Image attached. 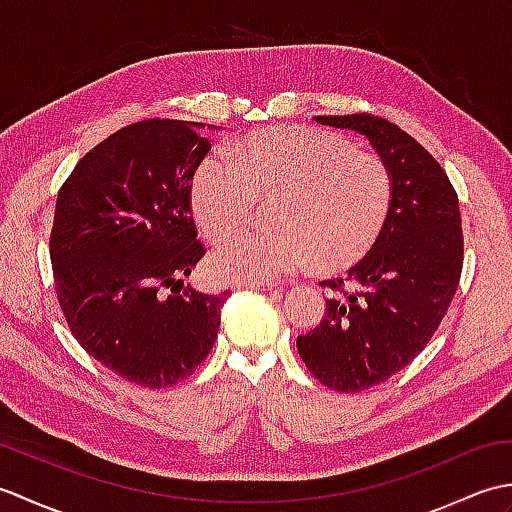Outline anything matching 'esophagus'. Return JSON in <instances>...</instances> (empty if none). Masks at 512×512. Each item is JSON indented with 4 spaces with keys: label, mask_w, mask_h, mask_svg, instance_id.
I'll return each mask as SVG.
<instances>
[{
    "label": "esophagus",
    "mask_w": 512,
    "mask_h": 512,
    "mask_svg": "<svg viewBox=\"0 0 512 512\" xmlns=\"http://www.w3.org/2000/svg\"><path fill=\"white\" fill-rule=\"evenodd\" d=\"M235 290H275L277 284H268V281H237L233 284Z\"/></svg>",
    "instance_id": "1"
}]
</instances>
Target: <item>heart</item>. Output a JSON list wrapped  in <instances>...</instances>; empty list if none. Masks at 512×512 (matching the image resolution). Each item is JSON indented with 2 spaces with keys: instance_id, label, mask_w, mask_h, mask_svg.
Instances as JSON below:
<instances>
[{
  "instance_id": "heart-1",
  "label": "heart",
  "mask_w": 512,
  "mask_h": 512,
  "mask_svg": "<svg viewBox=\"0 0 512 512\" xmlns=\"http://www.w3.org/2000/svg\"><path fill=\"white\" fill-rule=\"evenodd\" d=\"M279 231L250 233L211 257L215 275L273 281L314 264L336 273L369 253L387 224L394 182L385 160L350 138L314 127L257 129L213 154L191 182V206L206 237L224 239L250 222L257 200H275Z\"/></svg>"
}]
</instances>
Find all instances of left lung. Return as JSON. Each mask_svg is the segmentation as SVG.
Returning a JSON list of instances; mask_svg holds the SVG:
<instances>
[{
  "mask_svg": "<svg viewBox=\"0 0 512 512\" xmlns=\"http://www.w3.org/2000/svg\"><path fill=\"white\" fill-rule=\"evenodd\" d=\"M352 129L385 160L394 182L387 224L374 248L343 279L321 286L323 321L297 336L303 363L334 391H363L407 367L438 330L462 273L460 204L447 173L416 138L374 114L314 116Z\"/></svg>",
  "mask_w": 512,
  "mask_h": 512,
  "instance_id": "obj_1",
  "label": "left lung"
}]
</instances>
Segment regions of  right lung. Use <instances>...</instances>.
<instances>
[{"instance_id": "1", "label": "right lung", "mask_w": 512, "mask_h": 512, "mask_svg": "<svg viewBox=\"0 0 512 512\" xmlns=\"http://www.w3.org/2000/svg\"><path fill=\"white\" fill-rule=\"evenodd\" d=\"M200 129L171 118L118 129L76 162L54 209L52 273L74 339L151 389L195 372L231 295L184 286L204 255L191 215V182L211 149Z\"/></svg>"}]
</instances>
